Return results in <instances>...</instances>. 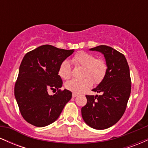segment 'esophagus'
Listing matches in <instances>:
<instances>
[{
	"label": "esophagus",
	"instance_id": "obj_1",
	"mask_svg": "<svg viewBox=\"0 0 148 148\" xmlns=\"http://www.w3.org/2000/svg\"><path fill=\"white\" fill-rule=\"evenodd\" d=\"M78 95L76 94V93H73L72 94V97H77Z\"/></svg>",
	"mask_w": 148,
	"mask_h": 148
}]
</instances>
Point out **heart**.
Instances as JSON below:
<instances>
[{
  "instance_id": "obj_1",
  "label": "heart",
  "mask_w": 148,
  "mask_h": 148,
  "mask_svg": "<svg viewBox=\"0 0 148 148\" xmlns=\"http://www.w3.org/2000/svg\"><path fill=\"white\" fill-rule=\"evenodd\" d=\"M72 61L76 65L84 67L83 79H72L66 82V89L80 94L84 92L92 85L93 82L98 84L104 79L107 72L106 62L102 58H96L90 53L79 51L74 56ZM58 74L62 79H68L72 75V67L69 60H64L61 62L58 69Z\"/></svg>"
}]
</instances>
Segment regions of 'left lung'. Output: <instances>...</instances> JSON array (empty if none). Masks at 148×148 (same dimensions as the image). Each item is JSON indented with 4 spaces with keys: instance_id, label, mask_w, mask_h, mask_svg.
<instances>
[{
    "instance_id": "left-lung-1",
    "label": "left lung",
    "mask_w": 148,
    "mask_h": 148,
    "mask_svg": "<svg viewBox=\"0 0 148 148\" xmlns=\"http://www.w3.org/2000/svg\"><path fill=\"white\" fill-rule=\"evenodd\" d=\"M90 50L101 52L108 68L103 81L92 90L101 95H86L87 103L81 115L88 126L105 130L118 123L126 110L132 86L130 67L125 56L111 47L100 45Z\"/></svg>"
}]
</instances>
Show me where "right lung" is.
Instances as JSON below:
<instances>
[{
    "instance_id": "add662e5",
    "label": "right lung",
    "mask_w": 148,
    "mask_h": 148,
    "mask_svg": "<svg viewBox=\"0 0 148 148\" xmlns=\"http://www.w3.org/2000/svg\"><path fill=\"white\" fill-rule=\"evenodd\" d=\"M74 51L46 45L23 57L15 84L14 96L22 117L28 123L38 127L53 123L71 99L70 91L60 89L62 81L58 69ZM49 89L57 92L49 96Z\"/></svg>"
}]
</instances>
